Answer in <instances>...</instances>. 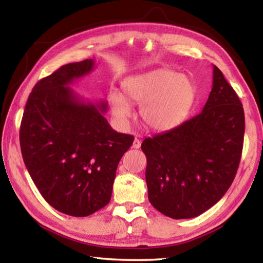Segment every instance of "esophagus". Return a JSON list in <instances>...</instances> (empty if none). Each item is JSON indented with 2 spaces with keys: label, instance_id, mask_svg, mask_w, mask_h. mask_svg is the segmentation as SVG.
<instances>
[{
  "label": "esophagus",
  "instance_id": "1",
  "mask_svg": "<svg viewBox=\"0 0 263 263\" xmlns=\"http://www.w3.org/2000/svg\"><path fill=\"white\" fill-rule=\"evenodd\" d=\"M140 145H141V141H140L139 139H135V140H133L132 147L137 149V148H139V147H140Z\"/></svg>",
  "mask_w": 263,
  "mask_h": 263
}]
</instances>
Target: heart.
I'll return each instance as SVG.
<instances>
[{
	"label": "heart",
	"instance_id": "1",
	"mask_svg": "<svg viewBox=\"0 0 263 263\" xmlns=\"http://www.w3.org/2000/svg\"><path fill=\"white\" fill-rule=\"evenodd\" d=\"M123 95L109 96L115 118L125 124L132 115L131 104L140 105V117L154 131L176 127L188 116L195 101V86L189 78L175 70L157 68L133 75L122 83Z\"/></svg>",
	"mask_w": 263,
	"mask_h": 263
}]
</instances>
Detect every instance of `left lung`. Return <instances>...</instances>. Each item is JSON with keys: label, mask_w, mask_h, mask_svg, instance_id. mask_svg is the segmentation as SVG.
Returning a JSON list of instances; mask_svg holds the SVG:
<instances>
[{"label": "left lung", "mask_w": 263, "mask_h": 263, "mask_svg": "<svg viewBox=\"0 0 263 263\" xmlns=\"http://www.w3.org/2000/svg\"><path fill=\"white\" fill-rule=\"evenodd\" d=\"M243 135L241 102L213 66L212 89L202 112L142 141L151 204L173 219H188L209 210L232 184Z\"/></svg>", "instance_id": "1"}]
</instances>
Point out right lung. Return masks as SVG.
<instances>
[{
  "label": "right lung",
  "instance_id": "add662e5",
  "mask_svg": "<svg viewBox=\"0 0 263 263\" xmlns=\"http://www.w3.org/2000/svg\"><path fill=\"white\" fill-rule=\"evenodd\" d=\"M94 60L73 62L35 83L20 128L31 179L55 210L86 217L110 202L116 171L135 138L111 128L106 102H83L69 87Z\"/></svg>",
  "mask_w": 263,
  "mask_h": 263
}]
</instances>
